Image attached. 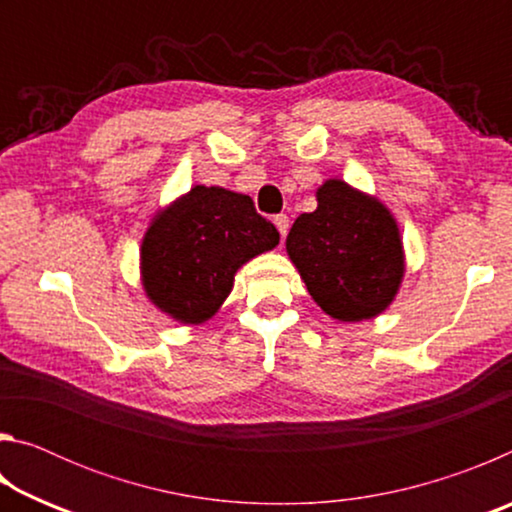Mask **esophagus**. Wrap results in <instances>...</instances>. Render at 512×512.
<instances>
[{
    "instance_id": "34e87169",
    "label": "esophagus",
    "mask_w": 512,
    "mask_h": 512,
    "mask_svg": "<svg viewBox=\"0 0 512 512\" xmlns=\"http://www.w3.org/2000/svg\"><path fill=\"white\" fill-rule=\"evenodd\" d=\"M273 223H275V228L280 230V237H282V239L287 237V232H289V225H291L289 216H287V214H277V216H273Z\"/></svg>"
}]
</instances>
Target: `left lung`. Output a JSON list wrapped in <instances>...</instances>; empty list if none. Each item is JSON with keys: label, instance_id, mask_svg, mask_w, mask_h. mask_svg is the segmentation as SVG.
Here are the masks:
<instances>
[{"label": "left lung", "instance_id": "8db88e82", "mask_svg": "<svg viewBox=\"0 0 512 512\" xmlns=\"http://www.w3.org/2000/svg\"><path fill=\"white\" fill-rule=\"evenodd\" d=\"M318 207L300 214L287 253L316 305L341 323H359L391 307L404 280L400 225L377 196L341 178L316 189Z\"/></svg>", "mask_w": 512, "mask_h": 512}]
</instances>
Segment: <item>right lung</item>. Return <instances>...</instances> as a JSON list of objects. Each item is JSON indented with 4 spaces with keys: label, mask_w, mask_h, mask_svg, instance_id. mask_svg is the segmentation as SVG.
<instances>
[{
    "label": "right lung",
    "mask_w": 512,
    "mask_h": 512,
    "mask_svg": "<svg viewBox=\"0 0 512 512\" xmlns=\"http://www.w3.org/2000/svg\"><path fill=\"white\" fill-rule=\"evenodd\" d=\"M277 244L280 232L255 212L253 198L194 185L155 212L144 232V293L169 318L201 325L230 296L239 268Z\"/></svg>",
    "instance_id": "add662e5"
}]
</instances>
